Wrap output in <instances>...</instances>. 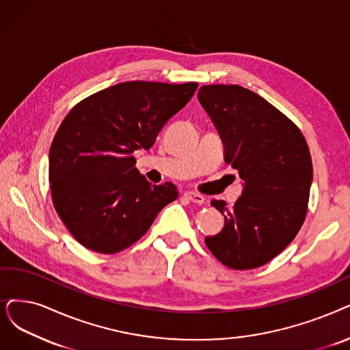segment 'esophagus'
I'll use <instances>...</instances> for the list:
<instances>
[{"label":"esophagus","mask_w":350,"mask_h":350,"mask_svg":"<svg viewBox=\"0 0 350 350\" xmlns=\"http://www.w3.org/2000/svg\"><path fill=\"white\" fill-rule=\"evenodd\" d=\"M184 197H185L187 200H189L191 202H193V204H202V202L205 201V198L202 197L201 193L192 192V191H187V192L184 193Z\"/></svg>","instance_id":"esophagus-1"}]
</instances>
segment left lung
Instances as JSON below:
<instances>
[{
	"mask_svg": "<svg viewBox=\"0 0 350 350\" xmlns=\"http://www.w3.org/2000/svg\"><path fill=\"white\" fill-rule=\"evenodd\" d=\"M198 99L214 122L226 162L244 180L230 209L211 204L226 218L205 244L224 265L257 269L295 240L309 204L313 165L300 129L257 93L239 85H209Z\"/></svg>",
	"mask_w": 350,
	"mask_h": 350,
	"instance_id": "1",
	"label": "left lung"
}]
</instances>
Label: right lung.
Instances as JSON below:
<instances>
[{"label": "right lung", "instance_id": "right-lung-1", "mask_svg": "<svg viewBox=\"0 0 350 350\" xmlns=\"http://www.w3.org/2000/svg\"><path fill=\"white\" fill-rule=\"evenodd\" d=\"M197 88L195 81H124L68 111L50 148L49 180L55 211L83 247L119 253L178 198L172 183L152 185L141 175L133 152L155 144Z\"/></svg>", "mask_w": 350, "mask_h": 350}]
</instances>
